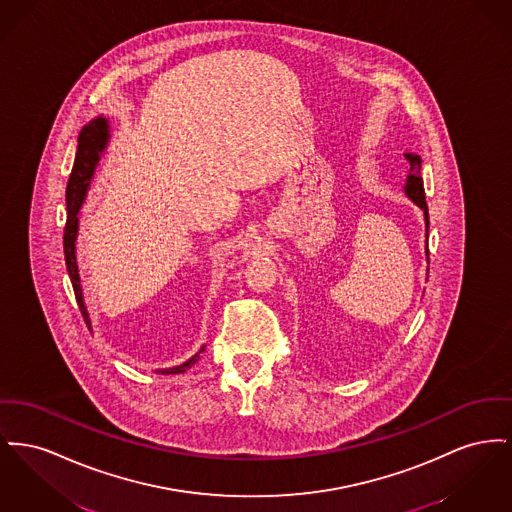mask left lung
Returning <instances> with one entry per match:
<instances>
[{
  "instance_id": "obj_1",
  "label": "left lung",
  "mask_w": 512,
  "mask_h": 512,
  "mask_svg": "<svg viewBox=\"0 0 512 512\" xmlns=\"http://www.w3.org/2000/svg\"><path fill=\"white\" fill-rule=\"evenodd\" d=\"M408 164H410V170H408V178H406V185H404V191L406 195L420 207L425 216V238H429V212H427V203H425V191H423V180H421V158L420 154H414V152H406L404 154ZM425 255L429 257V247H427V241H425Z\"/></svg>"
}]
</instances>
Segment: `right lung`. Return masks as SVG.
I'll return each instance as SVG.
<instances>
[{
  "label": "right lung",
  "instance_id": "add662e5",
  "mask_svg": "<svg viewBox=\"0 0 512 512\" xmlns=\"http://www.w3.org/2000/svg\"><path fill=\"white\" fill-rule=\"evenodd\" d=\"M110 141V123L106 118L98 116L94 120L89 121L81 133H79V145H77V156H75V164L69 176L67 183V191H65V199H67V222H65V230H63V253H65V265L67 272L73 284V292L79 303V309L85 317V323L91 331V319H89V311L83 300V288H81V278H79V269H77V257H75V241H77V232H79V212L83 207V201L87 197L89 185H91L94 170L98 166L100 154L106 151ZM205 350V348H203ZM197 352L193 358L183 361L176 367H166V369H158V373L162 375H174V373H183L187 371L195 361L199 360Z\"/></svg>",
  "mask_w": 512,
  "mask_h": 512
}]
</instances>
